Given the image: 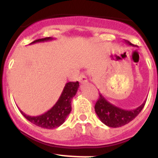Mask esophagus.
<instances>
[{"label": "esophagus", "mask_w": 158, "mask_h": 158, "mask_svg": "<svg viewBox=\"0 0 158 158\" xmlns=\"http://www.w3.org/2000/svg\"><path fill=\"white\" fill-rule=\"evenodd\" d=\"M78 80H79V81L81 82V83H84V82H86L88 81L87 79V77L85 76V73H81L80 74V77H79V78H78Z\"/></svg>", "instance_id": "obj_1"}]
</instances>
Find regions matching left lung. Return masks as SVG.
<instances>
[{"label": "left lung", "mask_w": 158, "mask_h": 158, "mask_svg": "<svg viewBox=\"0 0 158 158\" xmlns=\"http://www.w3.org/2000/svg\"><path fill=\"white\" fill-rule=\"evenodd\" d=\"M129 46H134L131 42L125 40ZM146 101L134 110H124L111 104L100 93L95 105V111L103 123L110 127H119L132 121L144 107Z\"/></svg>", "instance_id": "obj_1"}]
</instances>
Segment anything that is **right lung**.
Instances as JSON below:
<instances>
[{
  "mask_svg": "<svg viewBox=\"0 0 158 158\" xmlns=\"http://www.w3.org/2000/svg\"><path fill=\"white\" fill-rule=\"evenodd\" d=\"M52 37H47L44 39L36 40L34 42L30 43V45L36 43H41V42H47L53 40ZM79 88V83L76 82H68L65 84L62 94L60 96L59 99L56 102L51 109L48 110L44 114H42L37 116H31L26 115L21 110H19L22 115L36 126L46 129H54L60 127L65 122V118L70 113L71 109V102L73 97L76 95L77 89Z\"/></svg>",
  "mask_w": 158,
  "mask_h": 158,
  "instance_id": "obj_1",
  "label": "right lung"
}]
</instances>
